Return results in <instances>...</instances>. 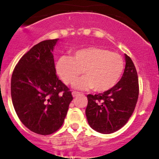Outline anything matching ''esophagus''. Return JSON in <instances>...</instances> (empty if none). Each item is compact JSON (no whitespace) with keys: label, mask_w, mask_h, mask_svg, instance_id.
Listing matches in <instances>:
<instances>
[{"label":"esophagus","mask_w":159,"mask_h":159,"mask_svg":"<svg viewBox=\"0 0 159 159\" xmlns=\"http://www.w3.org/2000/svg\"><path fill=\"white\" fill-rule=\"evenodd\" d=\"M80 92H72V96L74 97V98H75V97H77L78 96V95H80Z\"/></svg>","instance_id":"34e87169"}]
</instances>
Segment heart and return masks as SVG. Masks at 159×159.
Masks as SVG:
<instances>
[{
  "instance_id": "1",
  "label": "heart",
  "mask_w": 159,
  "mask_h": 159,
  "mask_svg": "<svg viewBox=\"0 0 159 159\" xmlns=\"http://www.w3.org/2000/svg\"><path fill=\"white\" fill-rule=\"evenodd\" d=\"M124 61L117 53L97 47L81 48L73 52V57L62 56L56 63V72L65 84H71L79 74L86 75L74 83L79 90L92 89L102 92L109 90L120 79Z\"/></svg>"
}]
</instances>
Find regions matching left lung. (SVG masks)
<instances>
[{"instance_id": "left-lung-1", "label": "left lung", "mask_w": 159, "mask_h": 159, "mask_svg": "<svg viewBox=\"0 0 159 159\" xmlns=\"http://www.w3.org/2000/svg\"><path fill=\"white\" fill-rule=\"evenodd\" d=\"M125 62L122 78L113 88L103 93L87 95L88 123L101 134L113 133L124 127L136 106L139 94L138 73L127 54Z\"/></svg>"}]
</instances>
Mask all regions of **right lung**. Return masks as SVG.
Wrapping results in <instances>:
<instances>
[{
    "label": "right lung",
    "mask_w": 159,
    "mask_h": 159,
    "mask_svg": "<svg viewBox=\"0 0 159 159\" xmlns=\"http://www.w3.org/2000/svg\"><path fill=\"white\" fill-rule=\"evenodd\" d=\"M59 39L34 46L20 59L11 81L12 103L28 129L41 135L54 133L64 124L71 92L57 78L53 51Z\"/></svg>",
    "instance_id": "right-lung-1"
}]
</instances>
